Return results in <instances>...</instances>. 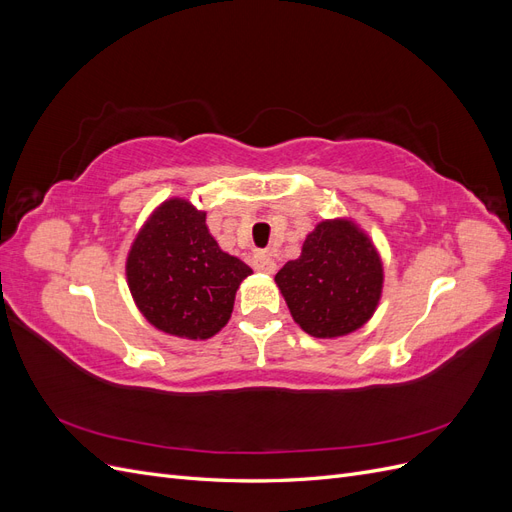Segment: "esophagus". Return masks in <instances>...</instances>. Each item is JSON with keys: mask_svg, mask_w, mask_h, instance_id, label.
Instances as JSON below:
<instances>
[{"mask_svg": "<svg viewBox=\"0 0 512 512\" xmlns=\"http://www.w3.org/2000/svg\"><path fill=\"white\" fill-rule=\"evenodd\" d=\"M252 265H254L256 271L269 273V275L275 273V269H277V262H275V258L269 252H256L254 258H252Z\"/></svg>", "mask_w": 512, "mask_h": 512, "instance_id": "1", "label": "esophagus"}]
</instances>
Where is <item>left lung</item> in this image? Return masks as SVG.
Masks as SVG:
<instances>
[{"mask_svg":"<svg viewBox=\"0 0 512 512\" xmlns=\"http://www.w3.org/2000/svg\"><path fill=\"white\" fill-rule=\"evenodd\" d=\"M275 284L307 335L333 339L354 333L374 316L384 265L359 224L350 218L322 220L305 237L301 256L277 271Z\"/></svg>","mask_w":512,"mask_h":512,"instance_id":"1","label":"left lung"}]
</instances>
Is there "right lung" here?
<instances>
[{
    "mask_svg": "<svg viewBox=\"0 0 512 512\" xmlns=\"http://www.w3.org/2000/svg\"><path fill=\"white\" fill-rule=\"evenodd\" d=\"M247 275L252 269L213 239L207 213L179 196L151 211L126 258L138 312L158 331L185 339H209L226 327Z\"/></svg>",
    "mask_w": 512,
    "mask_h": 512,
    "instance_id": "obj_1",
    "label": "right lung"
}]
</instances>
